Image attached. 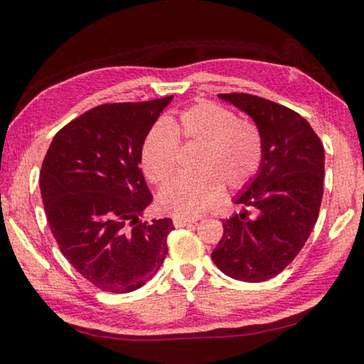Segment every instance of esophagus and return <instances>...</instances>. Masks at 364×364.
<instances>
[{
  "mask_svg": "<svg viewBox=\"0 0 364 364\" xmlns=\"http://www.w3.org/2000/svg\"><path fill=\"white\" fill-rule=\"evenodd\" d=\"M197 220L194 218H180V216H175L173 218V224L175 228H184V226H189V224H194Z\"/></svg>",
  "mask_w": 364,
  "mask_h": 364,
  "instance_id": "obj_1",
  "label": "esophagus"
}]
</instances>
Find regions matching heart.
I'll use <instances>...</instances> for the list:
<instances>
[{"label":"heart","mask_w":364,"mask_h":364,"mask_svg":"<svg viewBox=\"0 0 364 364\" xmlns=\"http://www.w3.org/2000/svg\"><path fill=\"white\" fill-rule=\"evenodd\" d=\"M178 138L199 146L194 175L176 178L159 194L164 211L196 218L220 200L223 188L239 191L255 180L264 162V136L256 122L239 119L232 109L215 102H200L184 109L176 121H157L141 148V164L148 180L167 183L178 168Z\"/></svg>","instance_id":"heart-1"}]
</instances>
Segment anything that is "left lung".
<instances>
[{
	"label": "left lung",
	"instance_id": "obj_1",
	"mask_svg": "<svg viewBox=\"0 0 364 364\" xmlns=\"http://www.w3.org/2000/svg\"><path fill=\"white\" fill-rule=\"evenodd\" d=\"M245 111L264 136V162L237 197L243 213L223 220L211 253L218 269L235 280L257 283L280 274L307 242L318 218L325 151L299 113L251 94H220Z\"/></svg>",
	"mask_w": 364,
	"mask_h": 364
}]
</instances>
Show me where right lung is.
I'll return each instance as SVG.
<instances>
[{"label":"right lung","mask_w":364,"mask_h":364,"mask_svg":"<svg viewBox=\"0 0 364 364\" xmlns=\"http://www.w3.org/2000/svg\"><path fill=\"white\" fill-rule=\"evenodd\" d=\"M173 95L103 103L55 134L43 161V203L68 262L102 291H135L167 256L170 218L143 223L153 200L141 173L149 129Z\"/></svg>","instance_id":"add662e5"}]
</instances>
